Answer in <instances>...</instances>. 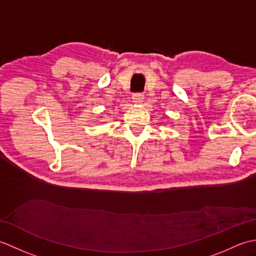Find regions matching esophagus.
I'll list each match as a JSON object with an SVG mask.
<instances>
[{
  "mask_svg": "<svg viewBox=\"0 0 256 256\" xmlns=\"http://www.w3.org/2000/svg\"><path fill=\"white\" fill-rule=\"evenodd\" d=\"M132 100L134 103H142L144 100V96L142 94H135L132 96Z\"/></svg>",
  "mask_w": 256,
  "mask_h": 256,
  "instance_id": "1",
  "label": "esophagus"
}]
</instances>
